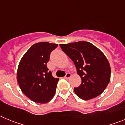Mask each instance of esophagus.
I'll return each mask as SVG.
<instances>
[{
	"label": "esophagus",
	"mask_w": 125,
	"mask_h": 125,
	"mask_svg": "<svg viewBox=\"0 0 125 125\" xmlns=\"http://www.w3.org/2000/svg\"><path fill=\"white\" fill-rule=\"evenodd\" d=\"M71 77V74H70V73H67L65 76V78L66 79H69Z\"/></svg>",
	"instance_id": "obj_1"
}]
</instances>
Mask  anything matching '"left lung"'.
I'll return each instance as SVG.
<instances>
[{"label": "left lung", "instance_id": "8db88e82", "mask_svg": "<svg viewBox=\"0 0 125 125\" xmlns=\"http://www.w3.org/2000/svg\"><path fill=\"white\" fill-rule=\"evenodd\" d=\"M60 46L75 64L81 84L74 88L81 99L90 100L100 95L111 79V67L106 56L98 48L86 41H78Z\"/></svg>", "mask_w": 125, "mask_h": 125}]
</instances>
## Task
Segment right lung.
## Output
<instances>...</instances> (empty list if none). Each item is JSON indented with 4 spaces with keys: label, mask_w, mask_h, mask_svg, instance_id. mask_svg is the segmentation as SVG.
I'll return each instance as SVG.
<instances>
[{
    "label": "right lung",
    "mask_w": 125,
    "mask_h": 125,
    "mask_svg": "<svg viewBox=\"0 0 125 125\" xmlns=\"http://www.w3.org/2000/svg\"><path fill=\"white\" fill-rule=\"evenodd\" d=\"M57 44L42 42L32 45L20 62L17 81L21 92L37 103H47L56 92L59 78L53 77L47 67L51 52Z\"/></svg>",
    "instance_id": "right-lung-1"
}]
</instances>
